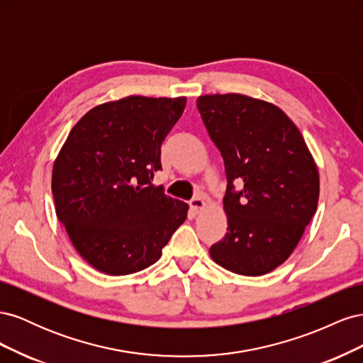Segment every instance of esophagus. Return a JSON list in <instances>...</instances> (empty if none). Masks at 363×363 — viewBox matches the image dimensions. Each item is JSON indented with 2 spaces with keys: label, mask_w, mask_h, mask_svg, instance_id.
<instances>
[{
  "label": "esophagus",
  "mask_w": 363,
  "mask_h": 363,
  "mask_svg": "<svg viewBox=\"0 0 363 363\" xmlns=\"http://www.w3.org/2000/svg\"><path fill=\"white\" fill-rule=\"evenodd\" d=\"M191 208L195 213H200L201 211H204V208H206V203L201 199H194L191 201Z\"/></svg>",
  "instance_id": "34e87169"
}]
</instances>
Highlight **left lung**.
I'll use <instances>...</instances> for the list:
<instances>
[{
    "label": "left lung",
    "instance_id": "obj_1",
    "mask_svg": "<svg viewBox=\"0 0 363 363\" xmlns=\"http://www.w3.org/2000/svg\"><path fill=\"white\" fill-rule=\"evenodd\" d=\"M203 123L225 164V236L208 250L215 263L248 277L286 262L316 212L320 172L291 118L244 94L196 98ZM245 183L233 191V182Z\"/></svg>",
    "mask_w": 363,
    "mask_h": 363
}]
</instances>
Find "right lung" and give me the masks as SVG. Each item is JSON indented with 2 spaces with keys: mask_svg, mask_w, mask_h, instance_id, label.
I'll return each mask as SVG.
<instances>
[{
  "mask_svg": "<svg viewBox=\"0 0 363 363\" xmlns=\"http://www.w3.org/2000/svg\"><path fill=\"white\" fill-rule=\"evenodd\" d=\"M186 96L131 95L84 113L52 164L59 221L77 252L107 276L145 269L188 215L189 206L151 180L160 147Z\"/></svg>",
  "mask_w": 363,
  "mask_h": 363,
  "instance_id": "right-lung-1",
  "label": "right lung"
}]
</instances>
